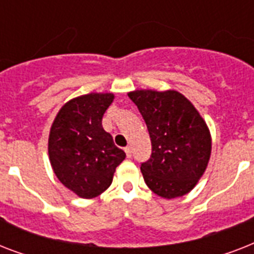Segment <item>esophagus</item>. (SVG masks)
Returning a JSON list of instances; mask_svg holds the SVG:
<instances>
[{
  "instance_id": "esophagus-1",
  "label": "esophagus",
  "mask_w": 254,
  "mask_h": 254,
  "mask_svg": "<svg viewBox=\"0 0 254 254\" xmlns=\"http://www.w3.org/2000/svg\"><path fill=\"white\" fill-rule=\"evenodd\" d=\"M125 153H127V158H130L131 153H133V150H131V146H127V147H125Z\"/></svg>"
}]
</instances>
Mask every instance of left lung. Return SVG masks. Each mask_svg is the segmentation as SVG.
I'll list each match as a JSON object with an SVG mask.
<instances>
[{
  "label": "left lung",
  "instance_id": "left-lung-1",
  "mask_svg": "<svg viewBox=\"0 0 254 254\" xmlns=\"http://www.w3.org/2000/svg\"><path fill=\"white\" fill-rule=\"evenodd\" d=\"M127 96L137 105L151 139V155L141 163L147 187L165 199L183 196L204 174L211 134L199 112L177 91L138 89Z\"/></svg>",
  "mask_w": 254,
  "mask_h": 254
}]
</instances>
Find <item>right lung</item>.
I'll use <instances>...</instances> for the list:
<instances>
[{"label":"right lung","mask_w":254,"mask_h":254,"mask_svg":"<svg viewBox=\"0 0 254 254\" xmlns=\"http://www.w3.org/2000/svg\"><path fill=\"white\" fill-rule=\"evenodd\" d=\"M113 93H89L65 103L54 120L49 155L54 173L77 196L92 199L111 186L124 150L104 130L101 120Z\"/></svg>","instance_id":"add662e5"}]
</instances>
